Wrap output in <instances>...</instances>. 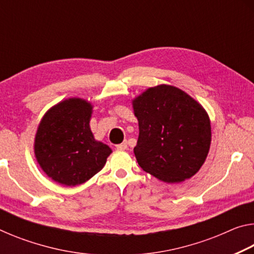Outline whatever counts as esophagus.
Returning <instances> with one entry per match:
<instances>
[{
  "label": "esophagus",
  "instance_id": "1",
  "mask_svg": "<svg viewBox=\"0 0 254 254\" xmlns=\"http://www.w3.org/2000/svg\"><path fill=\"white\" fill-rule=\"evenodd\" d=\"M127 148V141H123L122 143H120L117 145V149L118 150H126Z\"/></svg>",
  "mask_w": 254,
  "mask_h": 254
}]
</instances>
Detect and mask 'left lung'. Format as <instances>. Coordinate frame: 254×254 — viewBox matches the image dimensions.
Returning a JSON list of instances; mask_svg holds the SVG:
<instances>
[{"label": "left lung", "instance_id": "obj_1", "mask_svg": "<svg viewBox=\"0 0 254 254\" xmlns=\"http://www.w3.org/2000/svg\"><path fill=\"white\" fill-rule=\"evenodd\" d=\"M139 122L133 149L145 173L167 184L191 178L204 165L212 141L207 112L182 89L161 84L132 100Z\"/></svg>", "mask_w": 254, "mask_h": 254}]
</instances>
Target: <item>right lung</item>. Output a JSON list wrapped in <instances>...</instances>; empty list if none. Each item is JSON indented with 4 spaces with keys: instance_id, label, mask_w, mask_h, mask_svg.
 Wrapping results in <instances>:
<instances>
[{
    "instance_id": "add662e5",
    "label": "right lung",
    "mask_w": 254,
    "mask_h": 254,
    "mask_svg": "<svg viewBox=\"0 0 254 254\" xmlns=\"http://www.w3.org/2000/svg\"><path fill=\"white\" fill-rule=\"evenodd\" d=\"M91 102L70 97L46 112L34 136L40 168L64 186L81 185L103 169L112 149L94 137Z\"/></svg>"
}]
</instances>
